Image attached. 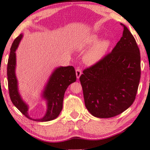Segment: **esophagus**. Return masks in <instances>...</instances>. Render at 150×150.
Segmentation results:
<instances>
[{
	"label": "esophagus",
	"instance_id": "34e87169",
	"mask_svg": "<svg viewBox=\"0 0 150 150\" xmlns=\"http://www.w3.org/2000/svg\"><path fill=\"white\" fill-rule=\"evenodd\" d=\"M82 74V71L79 68H77L76 69V78L78 79H79L80 76Z\"/></svg>",
	"mask_w": 150,
	"mask_h": 150
}]
</instances>
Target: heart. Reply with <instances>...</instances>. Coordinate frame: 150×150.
Masks as SVG:
<instances>
[{
  "mask_svg": "<svg viewBox=\"0 0 150 150\" xmlns=\"http://www.w3.org/2000/svg\"><path fill=\"white\" fill-rule=\"evenodd\" d=\"M98 40L99 37L97 35H90L82 41L80 45V49H86L95 44L84 55V62L88 65L95 64L99 62L107 53L111 45L110 41L108 39H103L97 42Z\"/></svg>",
  "mask_w": 150,
  "mask_h": 150,
  "instance_id": "1",
  "label": "heart"
}]
</instances>
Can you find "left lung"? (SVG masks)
<instances>
[{
    "instance_id": "1",
    "label": "left lung",
    "mask_w": 150,
    "mask_h": 150,
    "mask_svg": "<svg viewBox=\"0 0 150 150\" xmlns=\"http://www.w3.org/2000/svg\"><path fill=\"white\" fill-rule=\"evenodd\" d=\"M122 36L111 53L83 70L80 77L84 103L97 118L116 116L135 99L141 77V56L136 40L122 23Z\"/></svg>"
}]
</instances>
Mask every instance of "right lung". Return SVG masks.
<instances>
[{"instance_id":"1","label":"right lung","mask_w":150,"mask_h":150,"mask_svg":"<svg viewBox=\"0 0 150 150\" xmlns=\"http://www.w3.org/2000/svg\"><path fill=\"white\" fill-rule=\"evenodd\" d=\"M23 37L20 34L15 39L11 47L7 64V80L9 96L13 105L28 118L37 122H47L54 120L59 116L63 108V100L67 88L76 80V71L73 66L59 67L56 68L47 82L42 97L46 99L47 110L44 117L40 119H33L28 115V106L22 100L17 87L16 76V51Z\"/></svg>"}]
</instances>
